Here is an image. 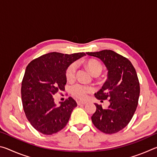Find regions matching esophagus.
Listing matches in <instances>:
<instances>
[{"mask_svg":"<svg viewBox=\"0 0 157 157\" xmlns=\"http://www.w3.org/2000/svg\"><path fill=\"white\" fill-rule=\"evenodd\" d=\"M86 103V102H85V101H78V105H85Z\"/></svg>","mask_w":157,"mask_h":157,"instance_id":"34e87169","label":"esophagus"}]
</instances>
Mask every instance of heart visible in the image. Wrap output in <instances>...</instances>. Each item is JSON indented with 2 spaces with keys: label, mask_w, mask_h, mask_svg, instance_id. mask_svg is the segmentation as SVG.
<instances>
[{
  "label": "heart",
  "mask_w": 157,
  "mask_h": 157,
  "mask_svg": "<svg viewBox=\"0 0 157 157\" xmlns=\"http://www.w3.org/2000/svg\"><path fill=\"white\" fill-rule=\"evenodd\" d=\"M87 66L91 71L93 75H99L102 72V66L101 63L97 60L91 59L88 61L87 62ZM77 68H78V65L75 62L72 63L71 65H69L68 67L66 69V76L68 80L73 79L75 78ZM93 89L91 86H87L80 83H77L73 85L71 88V92L74 97H75L78 99L84 100L87 97L89 93L91 92Z\"/></svg>",
  "instance_id": "obj_1"
}]
</instances>
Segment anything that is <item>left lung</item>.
I'll list each match as a JSON object with an SVG mask.
<instances>
[{
	"instance_id": "obj_1",
	"label": "left lung",
	"mask_w": 157,
	"mask_h": 157,
	"mask_svg": "<svg viewBox=\"0 0 157 157\" xmlns=\"http://www.w3.org/2000/svg\"><path fill=\"white\" fill-rule=\"evenodd\" d=\"M99 58L108 71L107 79L95 94L98 100L109 101L106 109L95 104L96 111L91 116L93 123L105 134H114L124 128L136 109L140 95V84L136 70L131 62L111 50L86 52Z\"/></svg>"
}]
</instances>
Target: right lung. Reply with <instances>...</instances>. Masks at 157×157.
<instances>
[{"mask_svg":"<svg viewBox=\"0 0 157 157\" xmlns=\"http://www.w3.org/2000/svg\"><path fill=\"white\" fill-rule=\"evenodd\" d=\"M86 55L50 52L32 61L27 66L21 84V100L26 118L37 131L46 135L55 134L68 123L77 107L71 97L57 106L53 95L66 84V69Z\"/></svg>","mask_w":157,"mask_h":157,"instance_id":"right-lung-1","label":"right lung"}]
</instances>
